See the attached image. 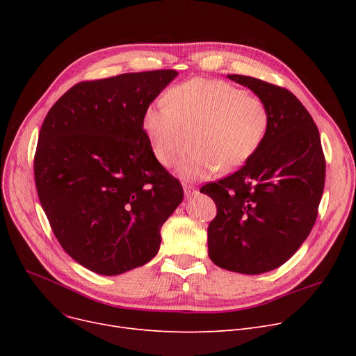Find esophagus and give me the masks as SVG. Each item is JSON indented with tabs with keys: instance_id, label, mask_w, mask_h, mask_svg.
<instances>
[{
	"instance_id": "1",
	"label": "esophagus",
	"mask_w": 356,
	"mask_h": 356,
	"mask_svg": "<svg viewBox=\"0 0 356 356\" xmlns=\"http://www.w3.org/2000/svg\"><path fill=\"white\" fill-rule=\"evenodd\" d=\"M196 193H197V191L195 188H192V186H188V184L184 186V196H186V199H192Z\"/></svg>"
}]
</instances>
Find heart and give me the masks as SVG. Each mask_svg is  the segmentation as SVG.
Returning <instances> with one entry per match:
<instances>
[{"instance_id":"1","label":"heart","mask_w":356,"mask_h":356,"mask_svg":"<svg viewBox=\"0 0 356 356\" xmlns=\"http://www.w3.org/2000/svg\"><path fill=\"white\" fill-rule=\"evenodd\" d=\"M271 125L268 105L228 82L193 79L149 104L141 127L156 160L173 167L193 131L192 152L179 164L186 180L229 173L250 161L264 144Z\"/></svg>"}]
</instances>
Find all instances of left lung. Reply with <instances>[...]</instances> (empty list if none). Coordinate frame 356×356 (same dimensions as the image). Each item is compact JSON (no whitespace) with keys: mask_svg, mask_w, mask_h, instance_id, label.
Segmentation results:
<instances>
[{"mask_svg":"<svg viewBox=\"0 0 356 356\" xmlns=\"http://www.w3.org/2000/svg\"><path fill=\"white\" fill-rule=\"evenodd\" d=\"M228 78L268 105L271 125L250 161L200 189L218 208L208 228L209 258L220 268L261 274L283 266L309 236L326 161L319 129L289 89L242 74Z\"/></svg>","mask_w":356,"mask_h":356,"instance_id":"left-lung-1","label":"left lung"}]
</instances>
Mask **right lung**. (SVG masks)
Here are the masks:
<instances>
[{"label":"right lung","instance_id":"obj_1","mask_svg":"<svg viewBox=\"0 0 356 356\" xmlns=\"http://www.w3.org/2000/svg\"><path fill=\"white\" fill-rule=\"evenodd\" d=\"M176 76L165 69L79 82L43 121L37 195L62 248L93 273L117 275L154 258L163 223L183 200L141 127Z\"/></svg>","mask_w":356,"mask_h":356}]
</instances>
